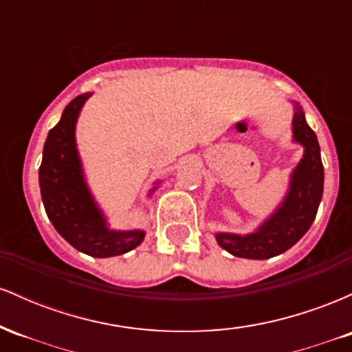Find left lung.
Returning <instances> with one entry per match:
<instances>
[{"instance_id":"obj_1","label":"left lung","mask_w":352,"mask_h":352,"mask_svg":"<svg viewBox=\"0 0 352 352\" xmlns=\"http://www.w3.org/2000/svg\"><path fill=\"white\" fill-rule=\"evenodd\" d=\"M293 140L305 148L302 159L289 179V188L274 212L248 235L217 233L218 245L233 256L266 260L285 253L308 232L318 213L324 187V168L316 134L305 119L300 104L294 102Z\"/></svg>"}]
</instances>
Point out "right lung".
Instances as JSON below:
<instances>
[{"mask_svg":"<svg viewBox=\"0 0 352 352\" xmlns=\"http://www.w3.org/2000/svg\"><path fill=\"white\" fill-rule=\"evenodd\" d=\"M91 92L72 99L47 134L39 167V187L47 218L67 243L94 258L124 254L144 241V230H111L96 204L76 145V122ZM153 187L151 192L155 190Z\"/></svg>","mask_w":352,"mask_h":352,"instance_id":"1","label":"right lung"}]
</instances>
